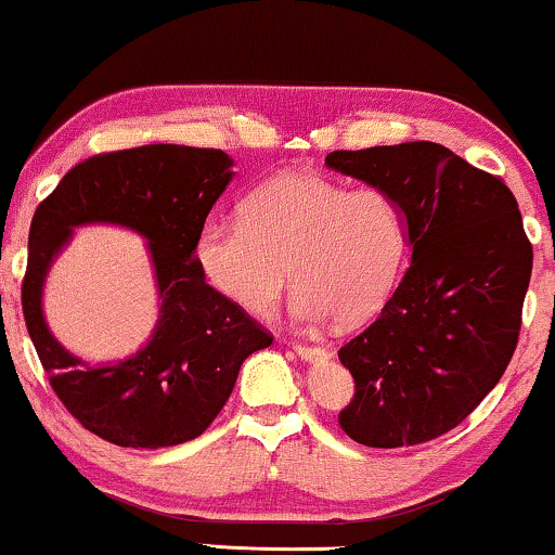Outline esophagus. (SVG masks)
Segmentation results:
<instances>
[{"label": "esophagus", "instance_id": "34e87169", "mask_svg": "<svg viewBox=\"0 0 555 555\" xmlns=\"http://www.w3.org/2000/svg\"><path fill=\"white\" fill-rule=\"evenodd\" d=\"M293 350H295L297 358L305 360V363H312V360L327 356L325 348H318V345H305V343H295Z\"/></svg>", "mask_w": 555, "mask_h": 555}]
</instances>
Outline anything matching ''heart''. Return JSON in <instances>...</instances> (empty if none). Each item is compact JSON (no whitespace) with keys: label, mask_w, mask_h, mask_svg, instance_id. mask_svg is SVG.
<instances>
[{"label":"heart","mask_w":555,"mask_h":555,"mask_svg":"<svg viewBox=\"0 0 555 555\" xmlns=\"http://www.w3.org/2000/svg\"><path fill=\"white\" fill-rule=\"evenodd\" d=\"M405 247V218L388 192L293 170L255 188L240 222L207 220L195 258L207 285L247 315L272 312L291 268L297 320L358 325L396 291Z\"/></svg>","instance_id":"1"}]
</instances>
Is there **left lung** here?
Masks as SVG:
<instances>
[{"label": "left lung", "mask_w": 555, "mask_h": 555, "mask_svg": "<svg viewBox=\"0 0 555 555\" xmlns=\"http://www.w3.org/2000/svg\"><path fill=\"white\" fill-rule=\"evenodd\" d=\"M325 165L388 192L411 268L375 323L337 358L356 380L340 428L360 446H417L476 411L508 367L533 247L501 178L443 144L337 150Z\"/></svg>", "instance_id": "8db88e82"}]
</instances>
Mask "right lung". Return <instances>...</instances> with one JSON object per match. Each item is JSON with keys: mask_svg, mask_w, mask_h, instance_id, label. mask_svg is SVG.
I'll return each instance as SVG.
<instances>
[{"mask_svg": "<svg viewBox=\"0 0 555 555\" xmlns=\"http://www.w3.org/2000/svg\"><path fill=\"white\" fill-rule=\"evenodd\" d=\"M222 150L144 144L94 155L37 207L22 283L24 323L64 408L109 443L167 448L207 430L240 365L272 337L205 283L195 240L232 180ZM82 223H119L149 240L160 318L130 359L92 366L51 335L41 293L53 258Z\"/></svg>", "mask_w": 555, "mask_h": 555, "instance_id": "obj_1", "label": "right lung"}]
</instances>
